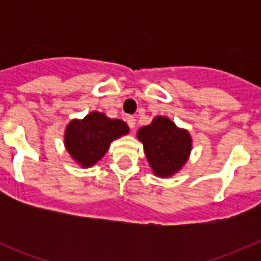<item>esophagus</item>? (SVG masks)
<instances>
[{
    "label": "esophagus",
    "mask_w": 261,
    "mask_h": 261,
    "mask_svg": "<svg viewBox=\"0 0 261 261\" xmlns=\"http://www.w3.org/2000/svg\"><path fill=\"white\" fill-rule=\"evenodd\" d=\"M127 125L130 126V128L135 127V125H136L135 117H133V116H128V117H127Z\"/></svg>",
    "instance_id": "1"
}]
</instances>
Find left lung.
Masks as SVG:
<instances>
[{
  "mask_svg": "<svg viewBox=\"0 0 261 261\" xmlns=\"http://www.w3.org/2000/svg\"><path fill=\"white\" fill-rule=\"evenodd\" d=\"M136 138L143 143L147 163L159 178H172L179 173L193 146L189 131L165 116H156L151 123L139 128Z\"/></svg>",
  "mask_w": 261,
  "mask_h": 261,
  "instance_id": "1",
  "label": "left lung"
}]
</instances>
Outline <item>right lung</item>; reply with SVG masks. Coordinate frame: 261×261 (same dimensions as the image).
Returning <instances> with one entry per match:
<instances>
[{"mask_svg":"<svg viewBox=\"0 0 261 261\" xmlns=\"http://www.w3.org/2000/svg\"><path fill=\"white\" fill-rule=\"evenodd\" d=\"M128 131L125 121L92 111L86 117L69 121L64 130V146L70 158L87 169L105 156L112 141L127 135Z\"/></svg>","mask_w":261,"mask_h":261,"instance_id":"right-lung-1","label":"right lung"}]
</instances>
